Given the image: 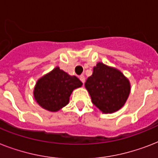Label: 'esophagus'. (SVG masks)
I'll return each mask as SVG.
<instances>
[{"instance_id": "esophagus-1", "label": "esophagus", "mask_w": 158, "mask_h": 158, "mask_svg": "<svg viewBox=\"0 0 158 158\" xmlns=\"http://www.w3.org/2000/svg\"><path fill=\"white\" fill-rule=\"evenodd\" d=\"M79 79L81 80V82L83 84L85 82V77H84V75H80V76H79Z\"/></svg>"}]
</instances>
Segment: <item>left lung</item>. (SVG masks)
<instances>
[{
  "mask_svg": "<svg viewBox=\"0 0 158 158\" xmlns=\"http://www.w3.org/2000/svg\"><path fill=\"white\" fill-rule=\"evenodd\" d=\"M92 102L102 113L120 110L130 93L129 79L119 69L98 62L85 83Z\"/></svg>",
  "mask_w": 158,
  "mask_h": 158,
  "instance_id": "8db88e82",
  "label": "left lung"
}]
</instances>
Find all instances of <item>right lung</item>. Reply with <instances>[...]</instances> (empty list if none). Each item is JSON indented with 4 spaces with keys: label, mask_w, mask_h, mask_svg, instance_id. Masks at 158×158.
<instances>
[{
    "label": "right lung",
    "mask_w": 158,
    "mask_h": 158,
    "mask_svg": "<svg viewBox=\"0 0 158 158\" xmlns=\"http://www.w3.org/2000/svg\"><path fill=\"white\" fill-rule=\"evenodd\" d=\"M76 76H71L56 67L38 79L33 96L38 105L49 111H58L69 103L73 90L82 86Z\"/></svg>",
    "instance_id": "right-lung-1"
}]
</instances>
